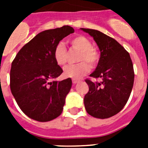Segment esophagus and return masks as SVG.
Listing matches in <instances>:
<instances>
[{
	"label": "esophagus",
	"instance_id": "1",
	"mask_svg": "<svg viewBox=\"0 0 148 148\" xmlns=\"http://www.w3.org/2000/svg\"><path fill=\"white\" fill-rule=\"evenodd\" d=\"M79 80H77V79H72V82H73V84H77V83H78L79 82Z\"/></svg>",
	"mask_w": 148,
	"mask_h": 148
}]
</instances>
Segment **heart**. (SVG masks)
<instances>
[{
    "label": "heart",
    "mask_w": 148,
    "mask_h": 148,
    "mask_svg": "<svg viewBox=\"0 0 148 148\" xmlns=\"http://www.w3.org/2000/svg\"><path fill=\"white\" fill-rule=\"evenodd\" d=\"M70 45L75 50L79 51L77 61L78 64L69 65L64 68V74L67 77L80 79L88 74L90 67H95L99 61V52L93 47V44L88 38L78 35L70 40ZM53 58L57 64L64 66L67 61V51L64 45L59 43L53 50Z\"/></svg>",
    "instance_id": "heart-1"
}]
</instances>
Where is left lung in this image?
<instances>
[{
    "label": "left lung",
    "instance_id": "left-lung-1",
    "mask_svg": "<svg viewBox=\"0 0 148 148\" xmlns=\"http://www.w3.org/2000/svg\"><path fill=\"white\" fill-rule=\"evenodd\" d=\"M94 38L101 58L90 77L100 82L86 79L89 90L84 99L88 114L105 119L117 114L128 101L134 85V71L130 54L117 40L101 31L81 28Z\"/></svg>",
    "mask_w": 148,
    "mask_h": 148
}]
</instances>
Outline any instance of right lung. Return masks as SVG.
Masks as SVG:
<instances>
[{
  "instance_id": "right-lung-1",
  "label": "right lung",
  "mask_w": 148,
  "mask_h": 148,
  "mask_svg": "<svg viewBox=\"0 0 148 148\" xmlns=\"http://www.w3.org/2000/svg\"><path fill=\"white\" fill-rule=\"evenodd\" d=\"M74 32L67 25L42 31L27 43L12 61L10 90L19 108L31 119L50 121L62 113L72 81H51L63 72L54 60L53 50Z\"/></svg>"
}]
</instances>
